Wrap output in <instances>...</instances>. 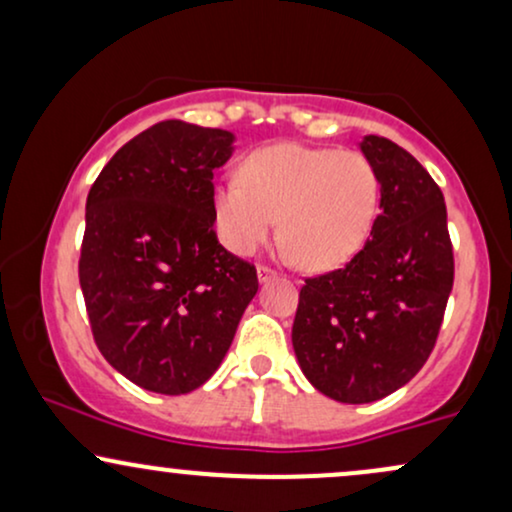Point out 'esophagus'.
Returning a JSON list of instances; mask_svg holds the SVG:
<instances>
[{
    "label": "esophagus",
    "instance_id": "obj_1",
    "mask_svg": "<svg viewBox=\"0 0 512 512\" xmlns=\"http://www.w3.org/2000/svg\"><path fill=\"white\" fill-rule=\"evenodd\" d=\"M274 276H276V272L272 267H264V264H262V267H257V279H260L262 284H264V281L274 279Z\"/></svg>",
    "mask_w": 512,
    "mask_h": 512
}]
</instances>
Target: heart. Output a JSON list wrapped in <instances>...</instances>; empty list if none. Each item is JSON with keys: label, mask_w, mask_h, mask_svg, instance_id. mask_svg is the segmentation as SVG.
<instances>
[{"label": "heart", "mask_w": 512, "mask_h": 512, "mask_svg": "<svg viewBox=\"0 0 512 512\" xmlns=\"http://www.w3.org/2000/svg\"><path fill=\"white\" fill-rule=\"evenodd\" d=\"M378 199V173L358 151L274 144L245 158L240 180L214 187V216L236 255H252L279 219V240L293 260L332 269L366 243Z\"/></svg>", "instance_id": "obj_1"}]
</instances>
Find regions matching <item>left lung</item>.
I'll use <instances>...</instances> for the list:
<instances>
[{"label": "left lung", "mask_w": 512, "mask_h": 512, "mask_svg": "<svg viewBox=\"0 0 512 512\" xmlns=\"http://www.w3.org/2000/svg\"><path fill=\"white\" fill-rule=\"evenodd\" d=\"M361 151L378 173L380 214L342 269L305 279L291 332L310 385L344 404L392 395L424 368L455 279L436 180L385 137L368 134Z\"/></svg>", "instance_id": "8db88e82"}]
</instances>
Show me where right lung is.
<instances>
[{
    "mask_svg": "<svg viewBox=\"0 0 512 512\" xmlns=\"http://www.w3.org/2000/svg\"><path fill=\"white\" fill-rule=\"evenodd\" d=\"M226 129L166 120L105 163L86 199L79 284L105 361L158 395H187L221 366L257 293L255 264L214 231Z\"/></svg>",
    "mask_w": 512,
    "mask_h": 512,
    "instance_id": "add662e5",
    "label": "right lung"
}]
</instances>
